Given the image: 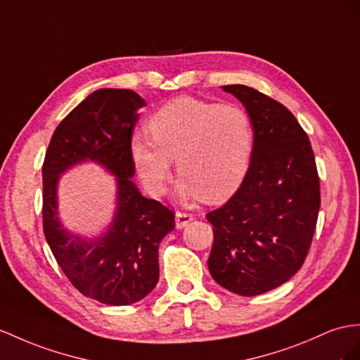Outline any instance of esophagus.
Listing matches in <instances>:
<instances>
[{
	"label": "esophagus",
	"instance_id": "esophagus-1",
	"mask_svg": "<svg viewBox=\"0 0 360 360\" xmlns=\"http://www.w3.org/2000/svg\"><path fill=\"white\" fill-rule=\"evenodd\" d=\"M191 220H193V216L190 213H181V211H178V213L174 214V225H176L178 229L187 226Z\"/></svg>",
	"mask_w": 360,
	"mask_h": 360
}]
</instances>
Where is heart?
<instances>
[{
  "mask_svg": "<svg viewBox=\"0 0 360 360\" xmlns=\"http://www.w3.org/2000/svg\"><path fill=\"white\" fill-rule=\"evenodd\" d=\"M152 138L135 134L131 153L143 186L161 196L176 161L182 198L199 195L220 202L238 190L250 170L254 126L237 105H216L179 97L160 108L149 120Z\"/></svg>",
  "mask_w": 360,
  "mask_h": 360,
  "instance_id": "b5f03b06",
  "label": "heart"
}]
</instances>
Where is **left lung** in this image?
I'll use <instances>...</instances> for the list:
<instances>
[{"instance_id": "obj_1", "label": "left lung", "mask_w": 360, "mask_h": 360, "mask_svg": "<svg viewBox=\"0 0 360 360\" xmlns=\"http://www.w3.org/2000/svg\"><path fill=\"white\" fill-rule=\"evenodd\" d=\"M222 89L250 114L254 150L242 186L207 214L214 233L208 269L226 290L255 297L290 280L306 260L319 178L307 134L288 108L245 85Z\"/></svg>"}]
</instances>
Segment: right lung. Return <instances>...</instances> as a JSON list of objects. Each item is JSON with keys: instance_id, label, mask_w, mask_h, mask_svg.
Segmentation results:
<instances>
[{"instance_id": "right-lung-1", "label": "right lung", "mask_w": 360, "mask_h": 360, "mask_svg": "<svg viewBox=\"0 0 360 360\" xmlns=\"http://www.w3.org/2000/svg\"><path fill=\"white\" fill-rule=\"evenodd\" d=\"M143 106L131 89L94 91L59 123L42 165L44 234L54 259L80 293L109 306H129L153 290L160 243L174 229L172 211L144 198L132 181L131 141ZM84 162L116 176L113 220L94 238L70 232L58 217L60 176Z\"/></svg>"}]
</instances>
